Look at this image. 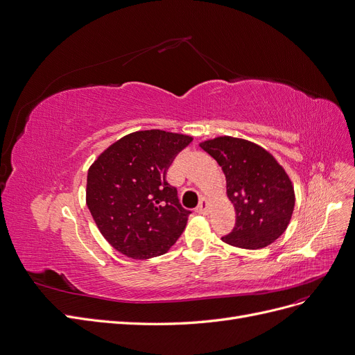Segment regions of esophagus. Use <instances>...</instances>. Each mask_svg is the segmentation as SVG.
<instances>
[{
	"mask_svg": "<svg viewBox=\"0 0 355 355\" xmlns=\"http://www.w3.org/2000/svg\"><path fill=\"white\" fill-rule=\"evenodd\" d=\"M196 211H198L202 215H206L209 212V202L205 198H202L199 205H198V207H196Z\"/></svg>",
	"mask_w": 355,
	"mask_h": 355,
	"instance_id": "1",
	"label": "esophagus"
}]
</instances>
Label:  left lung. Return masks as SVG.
<instances>
[{
  "label": "left lung",
  "instance_id": "1",
  "mask_svg": "<svg viewBox=\"0 0 355 355\" xmlns=\"http://www.w3.org/2000/svg\"><path fill=\"white\" fill-rule=\"evenodd\" d=\"M199 146L219 164L227 196L235 209V227L222 241L240 248H263L285 232L295 194L286 171L266 149L239 137L219 136Z\"/></svg>",
  "mask_w": 355,
  "mask_h": 355
}]
</instances>
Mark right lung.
I'll list each match as a JSON object with an SVG mask.
<instances>
[{
    "instance_id": "obj_1",
    "label": "right lung",
    "mask_w": 355,
    "mask_h": 355,
    "mask_svg": "<svg viewBox=\"0 0 355 355\" xmlns=\"http://www.w3.org/2000/svg\"><path fill=\"white\" fill-rule=\"evenodd\" d=\"M191 140L164 130L135 131L90 165L86 205L116 252L139 260L161 256L184 231L190 211L180 205L165 175Z\"/></svg>"
}]
</instances>
